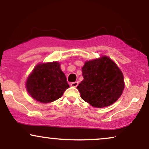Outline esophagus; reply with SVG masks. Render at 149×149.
Wrapping results in <instances>:
<instances>
[{"label": "esophagus", "instance_id": "1", "mask_svg": "<svg viewBox=\"0 0 149 149\" xmlns=\"http://www.w3.org/2000/svg\"><path fill=\"white\" fill-rule=\"evenodd\" d=\"M78 85V81H76V82H73V83H71V86L72 87H77Z\"/></svg>", "mask_w": 149, "mask_h": 149}]
</instances>
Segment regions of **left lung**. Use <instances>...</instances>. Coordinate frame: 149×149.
Instances as JSON below:
<instances>
[{
    "label": "left lung",
    "instance_id": "left-lung-1",
    "mask_svg": "<svg viewBox=\"0 0 149 149\" xmlns=\"http://www.w3.org/2000/svg\"><path fill=\"white\" fill-rule=\"evenodd\" d=\"M82 71L83 80L77 88L81 98L92 107L111 105L122 95L125 88L123 75L109 57L104 56L86 61Z\"/></svg>",
    "mask_w": 149,
    "mask_h": 149
}]
</instances>
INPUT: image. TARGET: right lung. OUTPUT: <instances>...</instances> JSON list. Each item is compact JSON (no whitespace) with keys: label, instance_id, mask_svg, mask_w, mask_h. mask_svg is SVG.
<instances>
[{"label":"right lung","instance_id":"obj_1","mask_svg":"<svg viewBox=\"0 0 149 149\" xmlns=\"http://www.w3.org/2000/svg\"><path fill=\"white\" fill-rule=\"evenodd\" d=\"M26 87L34 100L49 103L60 98L69 85L60 64L54 61L37 65L29 76Z\"/></svg>","mask_w":149,"mask_h":149}]
</instances>
